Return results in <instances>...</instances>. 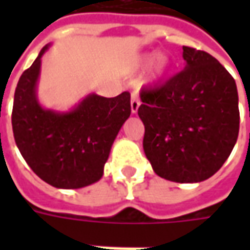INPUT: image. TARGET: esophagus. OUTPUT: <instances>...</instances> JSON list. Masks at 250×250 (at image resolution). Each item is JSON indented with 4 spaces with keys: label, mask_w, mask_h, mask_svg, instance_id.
<instances>
[{
    "label": "esophagus",
    "mask_w": 250,
    "mask_h": 250,
    "mask_svg": "<svg viewBox=\"0 0 250 250\" xmlns=\"http://www.w3.org/2000/svg\"><path fill=\"white\" fill-rule=\"evenodd\" d=\"M139 105H141L139 98H138L135 93H134V95L131 96V112H132V114H136V112H138V108H139Z\"/></svg>",
    "instance_id": "esophagus-1"
}]
</instances>
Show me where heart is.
Returning <instances> with one entry per match:
<instances>
[{
    "instance_id": "b5f03b06",
    "label": "heart",
    "mask_w": 250,
    "mask_h": 250,
    "mask_svg": "<svg viewBox=\"0 0 250 250\" xmlns=\"http://www.w3.org/2000/svg\"><path fill=\"white\" fill-rule=\"evenodd\" d=\"M147 73L145 76V83L148 85H159L162 84L171 69V60L166 53L158 52H146L141 53L135 57V60L131 64V71L139 72L147 68Z\"/></svg>"
}]
</instances>
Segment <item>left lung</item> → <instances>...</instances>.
<instances>
[{"label":"left lung","instance_id":"8db88e82","mask_svg":"<svg viewBox=\"0 0 250 250\" xmlns=\"http://www.w3.org/2000/svg\"><path fill=\"white\" fill-rule=\"evenodd\" d=\"M185 66L162 87L141 92L143 150L161 178L197 184L230 155L240 128L234 79L204 51L184 46Z\"/></svg>","mask_w":250,"mask_h":250}]
</instances>
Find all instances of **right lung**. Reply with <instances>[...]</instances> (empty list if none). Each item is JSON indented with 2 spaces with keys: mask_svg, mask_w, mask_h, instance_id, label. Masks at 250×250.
I'll list each match as a JSON object with an SVG mask.
<instances>
[{
  "mask_svg": "<svg viewBox=\"0 0 250 250\" xmlns=\"http://www.w3.org/2000/svg\"><path fill=\"white\" fill-rule=\"evenodd\" d=\"M21 75L14 92L12 125L29 167L57 188H82L100 181L111 147L130 118V93L104 98L88 93L68 111L45 108L37 96L41 59Z\"/></svg>",
  "mask_w": 250,
  "mask_h": 250,
  "instance_id": "obj_1",
  "label": "right lung"
}]
</instances>
